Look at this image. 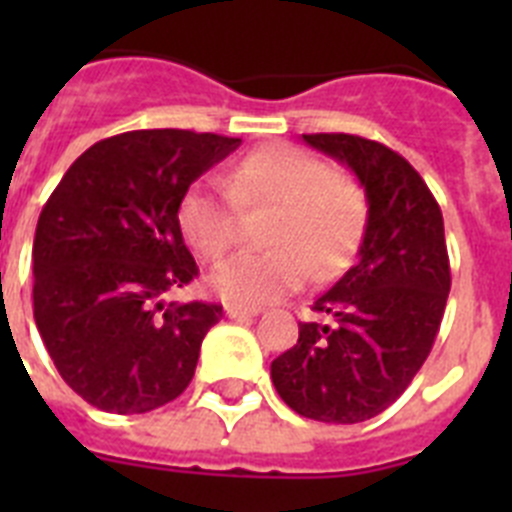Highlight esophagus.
I'll return each instance as SVG.
<instances>
[{
    "instance_id": "34e87169",
    "label": "esophagus",
    "mask_w": 512,
    "mask_h": 512,
    "mask_svg": "<svg viewBox=\"0 0 512 512\" xmlns=\"http://www.w3.org/2000/svg\"><path fill=\"white\" fill-rule=\"evenodd\" d=\"M261 310L256 307H238V305H225V315L233 320H241V318H256Z\"/></svg>"
}]
</instances>
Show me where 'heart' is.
<instances>
[{"label": "heart", "instance_id": "b5f03b06", "mask_svg": "<svg viewBox=\"0 0 512 512\" xmlns=\"http://www.w3.org/2000/svg\"><path fill=\"white\" fill-rule=\"evenodd\" d=\"M277 207L264 253H235L215 266L210 289L230 305L261 307L292 295L310 277L343 269L366 220L361 189L330 174L318 156L297 146H266L225 174V189L194 184L176 205V228L200 259L217 261L235 241L238 210Z\"/></svg>", "mask_w": 512, "mask_h": 512}]
</instances>
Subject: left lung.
Instances as JSON below:
<instances>
[{
    "label": "left lung",
    "instance_id": "1",
    "mask_svg": "<svg viewBox=\"0 0 512 512\" xmlns=\"http://www.w3.org/2000/svg\"><path fill=\"white\" fill-rule=\"evenodd\" d=\"M302 140L354 171L369 210L354 266L312 305L328 323H300L295 346L271 361V382L302 418L361 423L408 390L436 341L451 289L441 207L377 140Z\"/></svg>",
    "mask_w": 512,
    "mask_h": 512
}]
</instances>
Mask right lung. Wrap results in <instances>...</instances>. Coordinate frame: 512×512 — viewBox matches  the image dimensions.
<instances>
[{
  "label": "right lung",
  "instance_id": "add662e5",
  "mask_svg": "<svg viewBox=\"0 0 512 512\" xmlns=\"http://www.w3.org/2000/svg\"><path fill=\"white\" fill-rule=\"evenodd\" d=\"M241 138L133 130L76 158L38 217L33 312L63 382L89 405L133 415L187 390L210 302L161 297L197 277L176 205Z\"/></svg>",
  "mask_w": 512,
  "mask_h": 512
}]
</instances>
